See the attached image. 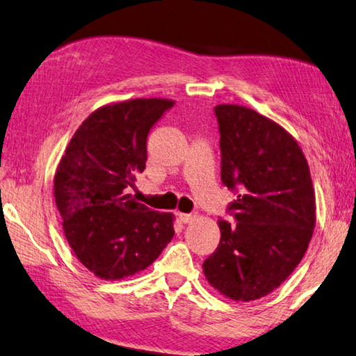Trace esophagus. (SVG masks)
<instances>
[{
  "label": "esophagus",
  "instance_id": "obj_1",
  "mask_svg": "<svg viewBox=\"0 0 356 356\" xmlns=\"http://www.w3.org/2000/svg\"><path fill=\"white\" fill-rule=\"evenodd\" d=\"M177 217L180 218V222H184V223H193V222H196V220H198V216H195V213L179 212Z\"/></svg>",
  "mask_w": 356,
  "mask_h": 356
}]
</instances>
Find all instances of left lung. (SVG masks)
<instances>
[{
	"mask_svg": "<svg viewBox=\"0 0 356 356\" xmlns=\"http://www.w3.org/2000/svg\"><path fill=\"white\" fill-rule=\"evenodd\" d=\"M222 182L239 188L236 225L218 220L220 244L202 263L211 286L233 301L269 295L295 270L315 228L306 156L284 127L239 104H218Z\"/></svg>",
	"mask_w": 356,
	"mask_h": 356,
	"instance_id": "left-lung-1",
	"label": "left lung"
}]
</instances>
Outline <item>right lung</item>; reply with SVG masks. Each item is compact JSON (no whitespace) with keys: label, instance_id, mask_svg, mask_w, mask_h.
Instances as JSON below:
<instances>
[{"label":"right lung","instance_id":"right-lung-1","mask_svg":"<svg viewBox=\"0 0 356 356\" xmlns=\"http://www.w3.org/2000/svg\"><path fill=\"white\" fill-rule=\"evenodd\" d=\"M166 98H136L98 107L65 150L54 177L63 233L79 261L104 280L139 274L174 236V213L133 198L129 188L145 169L147 134Z\"/></svg>","mask_w":356,"mask_h":356}]
</instances>
